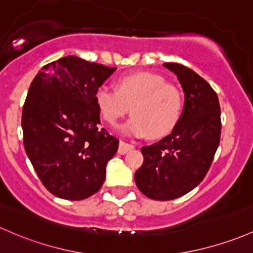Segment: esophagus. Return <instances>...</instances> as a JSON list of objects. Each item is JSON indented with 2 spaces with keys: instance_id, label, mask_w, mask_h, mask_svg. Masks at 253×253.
I'll return each mask as SVG.
<instances>
[{
  "instance_id": "obj_1",
  "label": "esophagus",
  "mask_w": 253,
  "mask_h": 253,
  "mask_svg": "<svg viewBox=\"0 0 253 253\" xmlns=\"http://www.w3.org/2000/svg\"><path fill=\"white\" fill-rule=\"evenodd\" d=\"M134 148V145L133 144H129V143H126V141H120V144H119V150L118 152L120 155H125L127 154L128 151H131V150Z\"/></svg>"
}]
</instances>
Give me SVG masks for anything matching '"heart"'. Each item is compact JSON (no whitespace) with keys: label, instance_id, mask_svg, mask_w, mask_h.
<instances>
[{"label":"heart","instance_id":"1","mask_svg":"<svg viewBox=\"0 0 253 253\" xmlns=\"http://www.w3.org/2000/svg\"><path fill=\"white\" fill-rule=\"evenodd\" d=\"M95 104L99 115L112 126L131 107L132 118L120 126L126 135L141 138L162 137L176 126L182 110V97L175 86L167 84L155 73H135L121 77L115 90L107 85L95 92Z\"/></svg>","mask_w":253,"mask_h":253}]
</instances>
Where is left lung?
Masks as SVG:
<instances>
[{
  "instance_id": "obj_1",
  "label": "left lung",
  "mask_w": 253,
  "mask_h": 253,
  "mask_svg": "<svg viewBox=\"0 0 253 253\" xmlns=\"http://www.w3.org/2000/svg\"><path fill=\"white\" fill-rule=\"evenodd\" d=\"M185 93L184 110L167 137L143 146L135 185L155 201H170L192 191L207 175L220 144L221 108L212 87L192 69L163 63Z\"/></svg>"
}]
</instances>
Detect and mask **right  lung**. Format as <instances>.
<instances>
[{
	"label": "right lung",
	"instance_id": "add662e5",
	"mask_svg": "<svg viewBox=\"0 0 253 253\" xmlns=\"http://www.w3.org/2000/svg\"><path fill=\"white\" fill-rule=\"evenodd\" d=\"M116 68L66 56L32 80L21 127L27 157L46 190L82 201L103 185L119 139L99 128L95 92Z\"/></svg>",
	"mask_w": 253,
	"mask_h": 253
}]
</instances>
